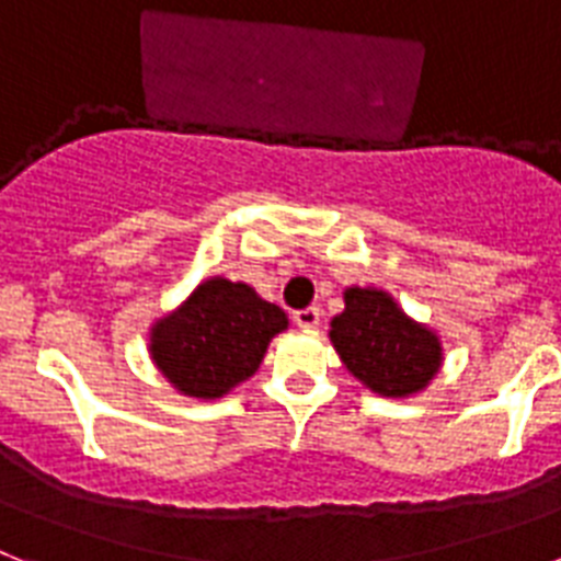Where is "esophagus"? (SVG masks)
I'll use <instances>...</instances> for the list:
<instances>
[{
	"label": "esophagus",
	"mask_w": 561,
	"mask_h": 561,
	"mask_svg": "<svg viewBox=\"0 0 561 561\" xmlns=\"http://www.w3.org/2000/svg\"><path fill=\"white\" fill-rule=\"evenodd\" d=\"M294 322L305 331H313L319 324V308H305V310H296L294 313Z\"/></svg>",
	"instance_id": "obj_1"
}]
</instances>
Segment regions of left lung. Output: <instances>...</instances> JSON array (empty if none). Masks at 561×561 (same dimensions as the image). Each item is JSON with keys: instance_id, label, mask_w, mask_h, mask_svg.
<instances>
[{"instance_id": "left-lung-1", "label": "left lung", "mask_w": 561, "mask_h": 561, "mask_svg": "<svg viewBox=\"0 0 561 561\" xmlns=\"http://www.w3.org/2000/svg\"><path fill=\"white\" fill-rule=\"evenodd\" d=\"M339 359L368 390L388 399L416 397L439 374V333L416 322L382 288H345V310L331 319Z\"/></svg>"}]
</instances>
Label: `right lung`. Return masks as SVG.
Wrapping results in <instances>:
<instances>
[{
  "label": "right lung",
  "mask_w": 561,
  "mask_h": 561,
  "mask_svg": "<svg viewBox=\"0 0 561 561\" xmlns=\"http://www.w3.org/2000/svg\"><path fill=\"white\" fill-rule=\"evenodd\" d=\"M288 313L251 285L210 276L176 310L150 324L148 353L182 397L222 399L251 379Z\"/></svg>",
  "instance_id": "right-lung-1"
}]
</instances>
